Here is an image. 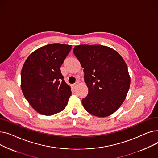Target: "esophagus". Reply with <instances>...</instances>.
Returning <instances> with one entry per match:
<instances>
[{
  "label": "esophagus",
  "instance_id": "1",
  "mask_svg": "<svg viewBox=\"0 0 158 158\" xmlns=\"http://www.w3.org/2000/svg\"><path fill=\"white\" fill-rule=\"evenodd\" d=\"M78 85H79V82H76V83H75V84L72 85H71V87H72V88L74 89V88H76V86H77Z\"/></svg>",
  "mask_w": 158,
  "mask_h": 158
}]
</instances>
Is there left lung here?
Segmentation results:
<instances>
[{
    "label": "left lung",
    "mask_w": 158,
    "mask_h": 158,
    "mask_svg": "<svg viewBox=\"0 0 158 158\" xmlns=\"http://www.w3.org/2000/svg\"><path fill=\"white\" fill-rule=\"evenodd\" d=\"M73 54L84 68L88 95L85 109L98 117L114 113L125 100L131 83L127 64L112 48L101 45H79Z\"/></svg>",
    "instance_id": "left-lung-1"
}]
</instances>
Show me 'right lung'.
Listing matches in <instances>:
<instances>
[{
    "label": "right lung",
    "mask_w": 158,
    "mask_h": 158,
    "mask_svg": "<svg viewBox=\"0 0 158 158\" xmlns=\"http://www.w3.org/2000/svg\"><path fill=\"white\" fill-rule=\"evenodd\" d=\"M72 45L52 44L32 52L21 72L22 93L32 108L40 114L52 115L63 111L72 95L60 67Z\"/></svg>",
    "instance_id": "right-lung-1"
}]
</instances>
